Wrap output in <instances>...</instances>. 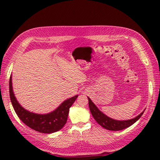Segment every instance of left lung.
<instances>
[{"instance_id": "obj_1", "label": "left lung", "mask_w": 160, "mask_h": 160, "mask_svg": "<svg viewBox=\"0 0 160 160\" xmlns=\"http://www.w3.org/2000/svg\"><path fill=\"white\" fill-rule=\"evenodd\" d=\"M89 101V107H90V110L91 112L93 118H94L97 123H98L100 126H102L103 128L109 131H120V130L125 129L128 127L131 126L134 123L138 120V119L141 117V116L143 114L145 110L140 113L138 116L133 118L128 119V120H123L119 121L116 120V119H113L112 118H110L107 116L106 114L101 112L94 102L92 101L90 97H88Z\"/></svg>"}]
</instances>
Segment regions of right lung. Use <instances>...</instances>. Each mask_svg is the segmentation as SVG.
Instances as JSON below:
<instances>
[{
  "mask_svg": "<svg viewBox=\"0 0 160 160\" xmlns=\"http://www.w3.org/2000/svg\"><path fill=\"white\" fill-rule=\"evenodd\" d=\"M9 92L13 109L20 120L29 128L43 133H52L63 128L66 123L70 107L78 97L75 95L67 99L53 112L41 114L29 112L18 102L12 90V75L10 78Z\"/></svg>",
  "mask_w": 160,
  "mask_h": 160,
  "instance_id": "1",
  "label": "right lung"
}]
</instances>
